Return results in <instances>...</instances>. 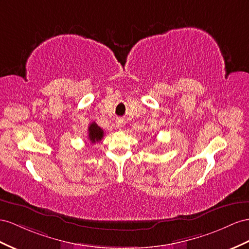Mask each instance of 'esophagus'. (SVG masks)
<instances>
[{
	"label": "esophagus",
	"mask_w": 249,
	"mask_h": 249,
	"mask_svg": "<svg viewBox=\"0 0 249 249\" xmlns=\"http://www.w3.org/2000/svg\"><path fill=\"white\" fill-rule=\"evenodd\" d=\"M123 124H124V120L123 119H118L116 121V125H117L118 128H121V127L123 126Z\"/></svg>",
	"instance_id": "esophagus-1"
}]
</instances>
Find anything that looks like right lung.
<instances>
[{
    "label": "right lung",
    "instance_id": "right-lung-1",
    "mask_svg": "<svg viewBox=\"0 0 249 249\" xmlns=\"http://www.w3.org/2000/svg\"><path fill=\"white\" fill-rule=\"evenodd\" d=\"M104 137V131L95 122H92L88 127V138L92 144L101 141Z\"/></svg>",
    "mask_w": 249,
    "mask_h": 249
}]
</instances>
